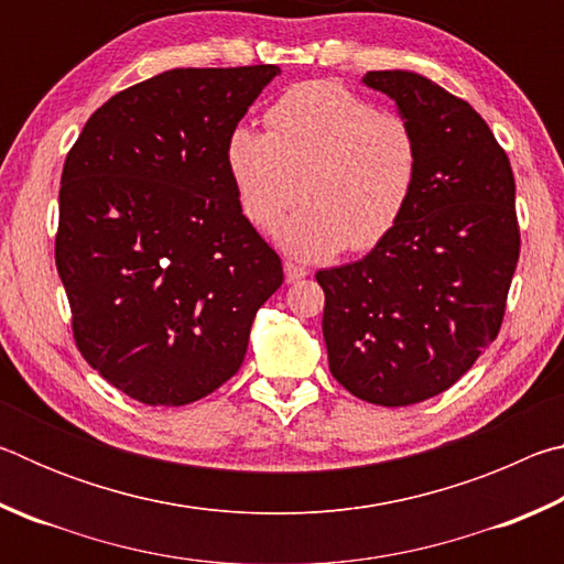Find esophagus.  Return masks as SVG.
Segmentation results:
<instances>
[{
  "label": "esophagus",
  "mask_w": 564,
  "mask_h": 564,
  "mask_svg": "<svg viewBox=\"0 0 564 564\" xmlns=\"http://www.w3.org/2000/svg\"><path fill=\"white\" fill-rule=\"evenodd\" d=\"M283 271H285V281H289V283H295V281H301V279H305V275H308V271H305L303 265L293 263V261H283Z\"/></svg>",
  "instance_id": "esophagus-1"
}]
</instances>
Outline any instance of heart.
Returning <instances> with one entry per match:
<instances>
[{
	"label": "heart",
	"instance_id": "1",
	"mask_svg": "<svg viewBox=\"0 0 564 564\" xmlns=\"http://www.w3.org/2000/svg\"><path fill=\"white\" fill-rule=\"evenodd\" d=\"M265 133L238 127L226 166L243 216L303 261L386 241L413 202L420 147L410 121L336 82H305L265 111Z\"/></svg>",
	"mask_w": 564,
	"mask_h": 564
}]
</instances>
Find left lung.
<instances>
[{
	"label": "left lung",
	"mask_w": 564,
	"mask_h": 564,
	"mask_svg": "<svg viewBox=\"0 0 564 564\" xmlns=\"http://www.w3.org/2000/svg\"><path fill=\"white\" fill-rule=\"evenodd\" d=\"M420 147L405 216L373 251L316 273L338 383L400 408L457 383L498 338L520 259L510 159L470 104L413 72H368Z\"/></svg>",
	"instance_id": "8db88e82"
}]
</instances>
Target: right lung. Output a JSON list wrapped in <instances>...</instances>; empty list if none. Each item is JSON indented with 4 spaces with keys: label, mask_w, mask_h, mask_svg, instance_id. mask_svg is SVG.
Segmentation results:
<instances>
[{
    "label": "right lung",
    "mask_w": 564,
    "mask_h": 564,
    "mask_svg": "<svg viewBox=\"0 0 564 564\" xmlns=\"http://www.w3.org/2000/svg\"><path fill=\"white\" fill-rule=\"evenodd\" d=\"M279 66L171 69L101 104L64 161L56 271L76 348L147 405L241 368L279 253L238 204L226 141Z\"/></svg>",
    "instance_id": "1"
}]
</instances>
